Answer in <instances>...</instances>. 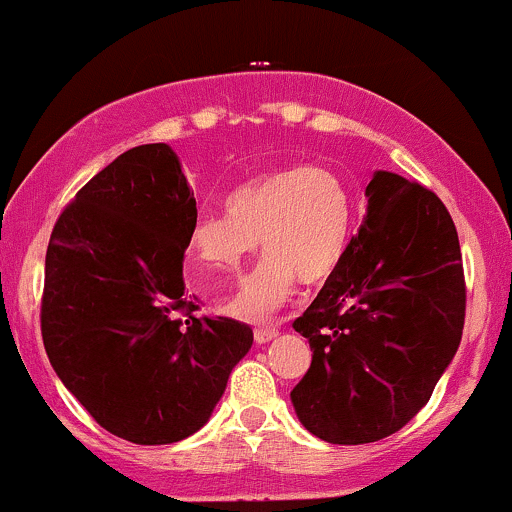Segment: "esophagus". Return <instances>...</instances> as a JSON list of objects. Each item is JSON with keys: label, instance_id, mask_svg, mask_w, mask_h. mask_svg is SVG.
I'll return each instance as SVG.
<instances>
[{"label": "esophagus", "instance_id": "obj_1", "mask_svg": "<svg viewBox=\"0 0 512 512\" xmlns=\"http://www.w3.org/2000/svg\"><path fill=\"white\" fill-rule=\"evenodd\" d=\"M276 334H279V330H276L274 325H269V327H255V342H257V344H267V342H272Z\"/></svg>", "mask_w": 512, "mask_h": 512}]
</instances>
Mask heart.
Masks as SVG:
<instances>
[{"mask_svg":"<svg viewBox=\"0 0 512 512\" xmlns=\"http://www.w3.org/2000/svg\"><path fill=\"white\" fill-rule=\"evenodd\" d=\"M226 214H197L187 250L199 274H226L255 255L260 267L245 276L228 313L260 322L284 308L303 284H325L342 262L351 231V195L327 166H289L236 187Z\"/></svg>","mask_w":512,"mask_h":512,"instance_id":"1","label":"heart"}]
</instances>
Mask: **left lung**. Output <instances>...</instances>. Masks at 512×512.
Here are the masks:
<instances>
[{"instance_id":"1","label":"left lung","mask_w":512,"mask_h":512,"mask_svg":"<svg viewBox=\"0 0 512 512\" xmlns=\"http://www.w3.org/2000/svg\"><path fill=\"white\" fill-rule=\"evenodd\" d=\"M368 211L293 330L313 361L291 390L301 424L337 445L407 426L450 366L464 327L462 252L436 192L375 170Z\"/></svg>"}]
</instances>
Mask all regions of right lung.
I'll return each instance as SVG.
<instances>
[{
  "label": "right lung",
  "instance_id": "1",
  "mask_svg": "<svg viewBox=\"0 0 512 512\" xmlns=\"http://www.w3.org/2000/svg\"><path fill=\"white\" fill-rule=\"evenodd\" d=\"M197 202L168 144L134 146L52 228L40 330L72 395L117 438L166 445L209 421L252 330L195 317L182 257Z\"/></svg>",
  "mask_w": 512,
  "mask_h": 512
}]
</instances>
